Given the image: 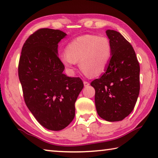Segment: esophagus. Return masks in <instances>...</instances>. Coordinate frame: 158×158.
Masks as SVG:
<instances>
[{
	"mask_svg": "<svg viewBox=\"0 0 158 158\" xmlns=\"http://www.w3.org/2000/svg\"><path fill=\"white\" fill-rule=\"evenodd\" d=\"M84 86L85 87H86V86H89V85H90V84L88 81H84Z\"/></svg>",
	"mask_w": 158,
	"mask_h": 158,
	"instance_id": "1",
	"label": "esophagus"
}]
</instances>
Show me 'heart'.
<instances>
[{"mask_svg": "<svg viewBox=\"0 0 158 158\" xmlns=\"http://www.w3.org/2000/svg\"><path fill=\"white\" fill-rule=\"evenodd\" d=\"M111 58V46L106 37L84 35L67 45L66 52L61 53L59 60L69 74L74 72L79 62L84 73L98 76L105 71Z\"/></svg>", "mask_w": 158, "mask_h": 158, "instance_id": "b5f03b06", "label": "heart"}]
</instances>
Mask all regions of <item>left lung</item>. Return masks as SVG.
Listing matches in <instances>:
<instances>
[{
  "instance_id": "8db88e82",
  "label": "left lung",
  "mask_w": 158,
  "mask_h": 158,
  "mask_svg": "<svg viewBox=\"0 0 158 158\" xmlns=\"http://www.w3.org/2000/svg\"><path fill=\"white\" fill-rule=\"evenodd\" d=\"M111 58L105 73L91 82L98 114L106 121H120L135 107L139 94L140 67L132 45L119 33L107 30Z\"/></svg>"
}]
</instances>
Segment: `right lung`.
Here are the masks:
<instances>
[{
    "instance_id": "right-lung-1",
    "label": "right lung",
    "mask_w": 158,
    "mask_h": 158,
    "mask_svg": "<svg viewBox=\"0 0 158 158\" xmlns=\"http://www.w3.org/2000/svg\"><path fill=\"white\" fill-rule=\"evenodd\" d=\"M67 34L41 28L26 40L19 63V78L29 110L40 124L59 131L73 121L74 104L84 88L79 77H69L58 56V42Z\"/></svg>"
}]
</instances>
